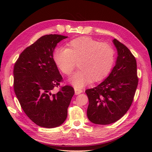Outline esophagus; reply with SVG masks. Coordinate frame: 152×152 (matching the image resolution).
<instances>
[{
    "mask_svg": "<svg viewBox=\"0 0 152 152\" xmlns=\"http://www.w3.org/2000/svg\"><path fill=\"white\" fill-rule=\"evenodd\" d=\"M83 92V91L81 89H75V95H78L79 94H81Z\"/></svg>",
    "mask_w": 152,
    "mask_h": 152,
    "instance_id": "esophagus-1",
    "label": "esophagus"
}]
</instances>
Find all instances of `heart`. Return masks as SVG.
I'll list each match as a JSON object with an SVG mask.
<instances>
[{
    "mask_svg": "<svg viewBox=\"0 0 152 152\" xmlns=\"http://www.w3.org/2000/svg\"><path fill=\"white\" fill-rule=\"evenodd\" d=\"M53 58L58 68L66 76L72 74L77 61L80 69L69 81L79 89L91 81H100L108 75L113 65L115 52L109 44L84 36L71 40L66 49H56Z\"/></svg>",
    "mask_w": 152,
    "mask_h": 152,
    "instance_id": "1",
    "label": "heart"
}]
</instances>
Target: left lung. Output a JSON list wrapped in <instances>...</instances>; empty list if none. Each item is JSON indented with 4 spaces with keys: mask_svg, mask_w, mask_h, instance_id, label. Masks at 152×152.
<instances>
[{
    "mask_svg": "<svg viewBox=\"0 0 152 152\" xmlns=\"http://www.w3.org/2000/svg\"><path fill=\"white\" fill-rule=\"evenodd\" d=\"M118 51L116 65L105 81L86 91L89 99L87 115L97 124H109L121 118L134 100L138 85L137 63L125 45L114 39Z\"/></svg>",
    "mask_w": 152,
    "mask_h": 152,
    "instance_id": "1",
    "label": "left lung"
}]
</instances>
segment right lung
Returning a JSON list of instances; mask_svg holds the SVG:
<instances>
[{"instance_id":"add662e5","label":"right lung","mask_w":152,"mask_h":152,"mask_svg":"<svg viewBox=\"0 0 152 152\" xmlns=\"http://www.w3.org/2000/svg\"><path fill=\"white\" fill-rule=\"evenodd\" d=\"M67 36L45 35L24 50L13 68V88L24 112L36 124L53 128L66 120L75 94L71 86L55 93L63 77L53 60L57 43Z\"/></svg>"}]
</instances>
